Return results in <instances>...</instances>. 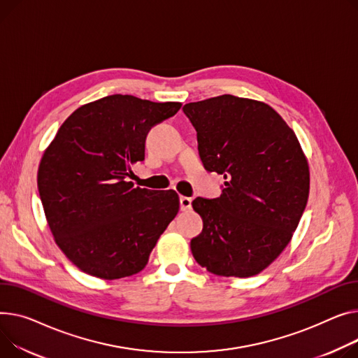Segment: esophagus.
Listing matches in <instances>:
<instances>
[{
  "instance_id": "34e87169",
  "label": "esophagus",
  "mask_w": 358,
  "mask_h": 358,
  "mask_svg": "<svg viewBox=\"0 0 358 358\" xmlns=\"http://www.w3.org/2000/svg\"><path fill=\"white\" fill-rule=\"evenodd\" d=\"M192 199L189 197H180V208L182 210V211H188V210H192Z\"/></svg>"
}]
</instances>
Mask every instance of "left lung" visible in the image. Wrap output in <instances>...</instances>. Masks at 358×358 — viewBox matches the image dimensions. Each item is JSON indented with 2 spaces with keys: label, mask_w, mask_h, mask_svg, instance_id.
Masks as SVG:
<instances>
[{
  "label": "left lung",
  "mask_w": 358,
  "mask_h": 358,
  "mask_svg": "<svg viewBox=\"0 0 358 358\" xmlns=\"http://www.w3.org/2000/svg\"><path fill=\"white\" fill-rule=\"evenodd\" d=\"M182 110L204 169L226 178L220 197L193 201L203 219L193 256L214 275H257L288 246L306 207L309 170L298 138L269 105L231 94Z\"/></svg>",
  "instance_id": "left-lung-1"
}]
</instances>
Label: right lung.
<instances>
[{
	"mask_svg": "<svg viewBox=\"0 0 358 358\" xmlns=\"http://www.w3.org/2000/svg\"><path fill=\"white\" fill-rule=\"evenodd\" d=\"M180 108L110 94L76 109L44 151L37 185L45 219L85 273L112 280L141 272L177 216L176 192L135 188L128 177L145 159L150 129Z\"/></svg>",
	"mask_w": 358,
	"mask_h": 358,
	"instance_id": "right-lung-1",
	"label": "right lung"
}]
</instances>
